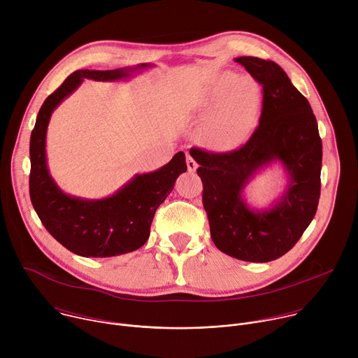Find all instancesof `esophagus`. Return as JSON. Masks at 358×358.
I'll use <instances>...</instances> for the list:
<instances>
[{
	"label": "esophagus",
	"mask_w": 358,
	"mask_h": 358,
	"mask_svg": "<svg viewBox=\"0 0 358 358\" xmlns=\"http://www.w3.org/2000/svg\"><path fill=\"white\" fill-rule=\"evenodd\" d=\"M187 167H188V171H189V173H194V171L196 170V167H198L196 162H195L189 155H187Z\"/></svg>",
	"instance_id": "1"
}]
</instances>
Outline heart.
<instances>
[{
  "label": "heart",
  "mask_w": 358,
  "mask_h": 358,
  "mask_svg": "<svg viewBox=\"0 0 358 358\" xmlns=\"http://www.w3.org/2000/svg\"><path fill=\"white\" fill-rule=\"evenodd\" d=\"M259 108V86L234 72L215 75L192 101V110L207 120L208 143L218 150L235 148L250 136Z\"/></svg>",
  "instance_id": "b5f03b06"
}]
</instances>
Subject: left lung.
<instances>
[{"label": "left lung", "instance_id": "8db88e82", "mask_svg": "<svg viewBox=\"0 0 358 358\" xmlns=\"http://www.w3.org/2000/svg\"><path fill=\"white\" fill-rule=\"evenodd\" d=\"M262 86L259 126L241 147L214 152L192 147L199 164L202 206L215 246L246 262H271L289 252L316 215L320 198L322 138L306 99L275 62L255 57L235 59ZM279 159L291 176L289 185L269 212L255 213L240 198L247 180Z\"/></svg>", "mask_w": 358, "mask_h": 358}]
</instances>
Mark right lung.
<instances>
[{
    "label": "right lung",
    "instance_id": "add662e5",
    "mask_svg": "<svg viewBox=\"0 0 358 358\" xmlns=\"http://www.w3.org/2000/svg\"><path fill=\"white\" fill-rule=\"evenodd\" d=\"M147 64L136 69L147 68ZM134 69L89 71L79 69L50 93L36 116L29 141V196L46 231L71 252L85 258H110L143 246L157 208L173 191L176 180L187 171L185 155L177 152L157 171L137 176L115 195L85 201L64 194L46 167L45 137L54 109L83 79L117 80Z\"/></svg>",
    "mask_w": 358,
    "mask_h": 358
}]
</instances>
